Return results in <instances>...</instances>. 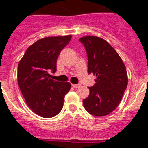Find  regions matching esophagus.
<instances>
[{"mask_svg": "<svg viewBox=\"0 0 148 148\" xmlns=\"http://www.w3.org/2000/svg\"><path fill=\"white\" fill-rule=\"evenodd\" d=\"M72 86H73V88L78 89V88H79V87H80L82 85H81L80 84H73V85H72Z\"/></svg>", "mask_w": 148, "mask_h": 148, "instance_id": "obj_1", "label": "esophagus"}]
</instances>
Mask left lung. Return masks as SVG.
Segmentation results:
<instances>
[{"instance_id": "1", "label": "left lung", "mask_w": 148, "mask_h": 148, "mask_svg": "<svg viewBox=\"0 0 148 148\" xmlns=\"http://www.w3.org/2000/svg\"><path fill=\"white\" fill-rule=\"evenodd\" d=\"M88 59V73L96 76L95 83L89 87L90 95L83 100L90 114L104 116L119 104L127 86V74L122 60L105 40L95 36L79 39Z\"/></svg>"}]
</instances>
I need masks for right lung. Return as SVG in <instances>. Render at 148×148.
<instances>
[{"label":"right lung","instance_id":"right-lung-1","mask_svg":"<svg viewBox=\"0 0 148 148\" xmlns=\"http://www.w3.org/2000/svg\"><path fill=\"white\" fill-rule=\"evenodd\" d=\"M72 35L40 39L27 49L18 66V82L29 108L44 118L54 117L61 112L64 96L71 88L69 82L49 78L56 71L61 51Z\"/></svg>","mask_w":148,"mask_h":148}]
</instances>
